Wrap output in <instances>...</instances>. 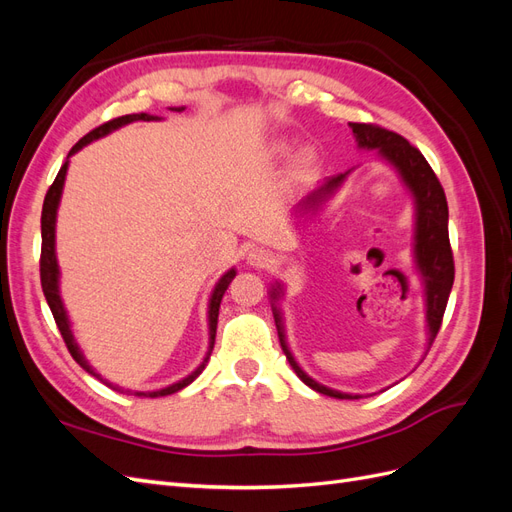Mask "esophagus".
I'll list each match as a JSON object with an SVG mask.
<instances>
[{"label": "esophagus", "instance_id": "esophagus-1", "mask_svg": "<svg viewBox=\"0 0 512 512\" xmlns=\"http://www.w3.org/2000/svg\"><path fill=\"white\" fill-rule=\"evenodd\" d=\"M247 265L254 269H269L273 265V254L265 250V247H252L247 252Z\"/></svg>", "mask_w": 512, "mask_h": 512}]
</instances>
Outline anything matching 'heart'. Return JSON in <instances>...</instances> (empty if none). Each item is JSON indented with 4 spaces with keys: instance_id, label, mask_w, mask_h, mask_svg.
Returning a JSON list of instances; mask_svg holds the SVG:
<instances>
[{
    "instance_id": "heart-1",
    "label": "heart",
    "mask_w": 512,
    "mask_h": 512,
    "mask_svg": "<svg viewBox=\"0 0 512 512\" xmlns=\"http://www.w3.org/2000/svg\"><path fill=\"white\" fill-rule=\"evenodd\" d=\"M290 151H292V145L286 143V141H280V143L273 147V153H275L277 158L290 156ZM316 166H318V158H316V153L312 149L301 151L299 156H297V160H294V170H297L299 177H309L316 170Z\"/></svg>"
}]
</instances>
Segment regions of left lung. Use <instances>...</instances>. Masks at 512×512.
Masks as SVG:
<instances>
[{"instance_id": "8db88e82", "label": "left lung", "mask_w": 512, "mask_h": 512, "mask_svg": "<svg viewBox=\"0 0 512 512\" xmlns=\"http://www.w3.org/2000/svg\"><path fill=\"white\" fill-rule=\"evenodd\" d=\"M352 134L361 149H376L384 162H389L406 183V188L412 192L414 198V211H416V224H414V260L416 269L423 277L425 286V307H427V329H429V344L431 348L433 339H436L442 316L448 303V294H451L453 280H455V262L451 241H448V205L442 185L433 173L429 162L423 158V153L412 147L404 136H399L391 130H384L374 123H348ZM350 170L344 175H335L324 181L318 190H314L307 198L301 200L303 211H318L327 200L339 190V185L346 181ZM284 294L282 284L277 282L271 288V307L273 318L277 327V337H280L282 350L286 354L288 363L292 365L294 374H297L309 389H314L322 395H329L335 399H359L361 395L339 393L329 389V386L318 384L314 378H309L305 371L294 361L292 352L288 350L286 335H284V320L282 312L277 307V301Z\"/></svg>"}]
</instances>
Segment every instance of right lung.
Here are the masks:
<instances>
[{"mask_svg": "<svg viewBox=\"0 0 512 512\" xmlns=\"http://www.w3.org/2000/svg\"><path fill=\"white\" fill-rule=\"evenodd\" d=\"M175 111H183V106H181V108H175ZM153 119H160V117H153V115H147V113H136V115H123V117L106 121V123H102V126H98L96 130H91L89 134H85V136L81 138V141L70 149L68 158L72 156V153L83 149L87 143L96 141V138H100V136H104V134H108V132H113V130H117V128H121V126H126V123H132V121H153ZM66 173H68V160L64 162V166L59 168V173H57L53 185H51L49 192H46V196H44L42 220H40V222H42L40 282H42V292H44V297H46V303H49V307H51L53 318H55V322H57V329H59L61 337H64V342H66V346H68V350H70V354H72V359H74L76 363H79L85 371H89L91 376L100 378V374H96V371L91 369V365L85 361V356H83L81 348L76 346L72 329H70V320H68V314H66V307H64V303H61V297H59V267H57V256H55V220H57V207H59L61 190H64ZM235 275H237V271L230 269L228 273H224V275L220 277V282L215 284V288H213V294H211V299H209V350H207V356L203 359V363H200L188 378H183V380H179V382H175V384H170V386H166V389H162V391L136 393L138 397H143V395H149V397L173 395V393L185 389V386H188L190 382H194L200 374H203V369H205V365H207V361H209L213 344H215V329H218L220 303H222V297H224V292H226L228 284L232 282V277H235ZM100 380H102V378H100ZM106 384L113 386L111 382H106Z\"/></svg>", "mask_w": 512, "mask_h": 512, "instance_id": "right-lung-1", "label": "right lung"}]
</instances>
